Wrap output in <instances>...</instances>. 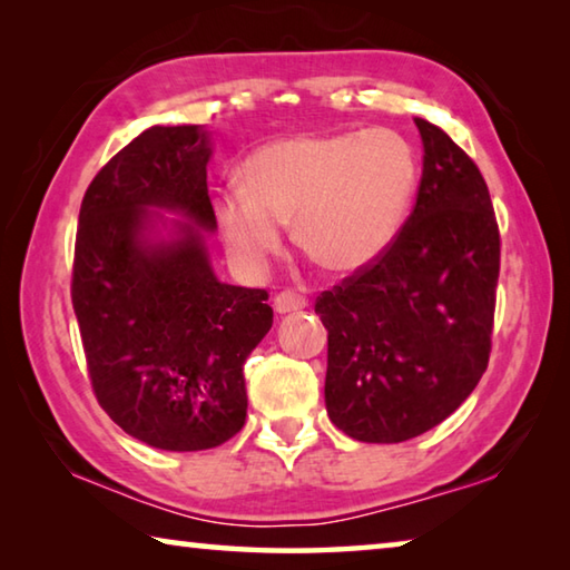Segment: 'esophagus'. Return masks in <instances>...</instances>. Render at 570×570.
<instances>
[{
	"label": "esophagus",
	"mask_w": 570,
	"mask_h": 570,
	"mask_svg": "<svg viewBox=\"0 0 570 570\" xmlns=\"http://www.w3.org/2000/svg\"><path fill=\"white\" fill-rule=\"evenodd\" d=\"M306 306V296L296 294V292H278L274 296V308L278 314H288V312H298V308Z\"/></svg>",
	"instance_id": "34e87169"
}]
</instances>
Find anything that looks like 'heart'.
I'll return each instance as SVG.
<instances>
[{"label":"heart","mask_w":570,"mask_h":570,"mask_svg":"<svg viewBox=\"0 0 570 570\" xmlns=\"http://www.w3.org/2000/svg\"><path fill=\"white\" fill-rule=\"evenodd\" d=\"M240 188L216 198L226 246L248 272L284 248L294 220L298 248L332 274H354L384 254L412 198L417 160L400 132L294 135L256 148Z\"/></svg>","instance_id":"obj_1"}]
</instances>
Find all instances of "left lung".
<instances>
[{"label":"left lung","instance_id":"obj_1","mask_svg":"<svg viewBox=\"0 0 570 570\" xmlns=\"http://www.w3.org/2000/svg\"><path fill=\"white\" fill-rule=\"evenodd\" d=\"M422 178L384 254L316 298L330 330L326 412L360 442H404L450 417L493 350L500 230L485 178L438 125L414 118Z\"/></svg>","mask_w":570,"mask_h":570}]
</instances>
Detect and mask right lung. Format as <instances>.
Segmentation results:
<instances>
[{"instance_id": "right-lung-1", "label": "right lung", "mask_w": 570, "mask_h": 570, "mask_svg": "<svg viewBox=\"0 0 570 570\" xmlns=\"http://www.w3.org/2000/svg\"><path fill=\"white\" fill-rule=\"evenodd\" d=\"M198 125H153L85 190L72 306L92 392L115 424L170 452L224 445L246 422L244 362L274 324L266 288L220 284L198 228L148 244V208L216 228Z\"/></svg>"}]
</instances>
